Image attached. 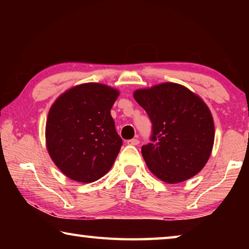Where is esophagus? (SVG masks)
<instances>
[{
	"instance_id": "34e87169",
	"label": "esophagus",
	"mask_w": 249,
	"mask_h": 249,
	"mask_svg": "<svg viewBox=\"0 0 249 249\" xmlns=\"http://www.w3.org/2000/svg\"><path fill=\"white\" fill-rule=\"evenodd\" d=\"M127 144L128 145H133V146H136V145H138L140 144V141L137 140V138H133V140H129L128 142H127Z\"/></svg>"
}]
</instances>
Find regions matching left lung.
<instances>
[{
    "instance_id": "1",
    "label": "left lung",
    "mask_w": 249,
    "mask_h": 249,
    "mask_svg": "<svg viewBox=\"0 0 249 249\" xmlns=\"http://www.w3.org/2000/svg\"><path fill=\"white\" fill-rule=\"evenodd\" d=\"M151 122V142L142 147L147 167L160 180L178 183L192 178L212 151L213 117L199 96L177 83L134 92Z\"/></svg>"
}]
</instances>
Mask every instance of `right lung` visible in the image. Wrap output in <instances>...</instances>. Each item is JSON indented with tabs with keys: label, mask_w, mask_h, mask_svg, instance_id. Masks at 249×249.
<instances>
[{
	"label": "right lung",
	"mask_w": 249,
	"mask_h": 249,
	"mask_svg": "<svg viewBox=\"0 0 249 249\" xmlns=\"http://www.w3.org/2000/svg\"><path fill=\"white\" fill-rule=\"evenodd\" d=\"M117 96L113 88L84 83L65 92L50 107L47 149L68 178L93 182L112 168L123 145L111 116Z\"/></svg>",
	"instance_id": "right-lung-1"
}]
</instances>
